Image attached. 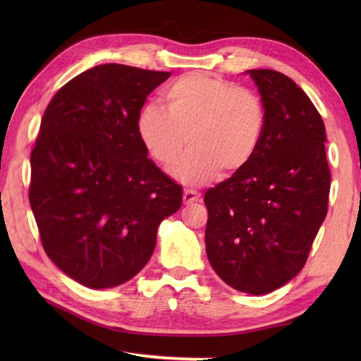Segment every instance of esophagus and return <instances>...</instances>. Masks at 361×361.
I'll return each instance as SVG.
<instances>
[{
    "mask_svg": "<svg viewBox=\"0 0 361 361\" xmlns=\"http://www.w3.org/2000/svg\"><path fill=\"white\" fill-rule=\"evenodd\" d=\"M183 200H185L186 204H190V203L200 200V194H198L197 190H194V189H185V194H183Z\"/></svg>",
    "mask_w": 361,
    "mask_h": 361,
    "instance_id": "1",
    "label": "esophagus"
}]
</instances>
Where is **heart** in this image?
Masks as SVG:
<instances>
[{"mask_svg":"<svg viewBox=\"0 0 361 361\" xmlns=\"http://www.w3.org/2000/svg\"><path fill=\"white\" fill-rule=\"evenodd\" d=\"M163 106L137 114L136 132L158 164L172 169L183 185L198 186L220 169L239 172L257 153L267 130V106L255 91L203 73L181 75L163 93Z\"/></svg>","mask_w":361,"mask_h":361,"instance_id":"obj_1","label":"heart"}]
</instances>
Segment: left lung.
<instances>
[{
    "mask_svg": "<svg viewBox=\"0 0 361 361\" xmlns=\"http://www.w3.org/2000/svg\"><path fill=\"white\" fill-rule=\"evenodd\" d=\"M247 74L267 106V130L251 163L204 194V242L220 279L259 296L302 270L326 219L331 172L309 96L282 73Z\"/></svg>",
    "mask_w": 361,
    "mask_h": 361,
    "instance_id": "left-lung-1",
    "label": "left lung"
}]
</instances>
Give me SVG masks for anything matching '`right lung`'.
Returning <instances> with one entry per match:
<instances>
[{
	"label": "right lung",
	"instance_id": "1",
	"mask_svg": "<svg viewBox=\"0 0 361 361\" xmlns=\"http://www.w3.org/2000/svg\"><path fill=\"white\" fill-rule=\"evenodd\" d=\"M171 73L105 63L60 88L30 153L29 203L46 255L88 288L118 287L153 255L183 189L136 132L145 99Z\"/></svg>",
	"mask_w": 361,
	"mask_h": 361
}]
</instances>
